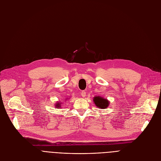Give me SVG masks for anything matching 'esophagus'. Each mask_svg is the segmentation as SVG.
I'll return each instance as SVG.
<instances>
[{
	"instance_id": "1",
	"label": "esophagus",
	"mask_w": 161,
	"mask_h": 161,
	"mask_svg": "<svg viewBox=\"0 0 161 161\" xmlns=\"http://www.w3.org/2000/svg\"><path fill=\"white\" fill-rule=\"evenodd\" d=\"M80 95H81V96L82 97H86V92L85 91H81V92H80Z\"/></svg>"
}]
</instances>
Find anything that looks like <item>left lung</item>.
<instances>
[{"label": "left lung", "instance_id": "8db88e82", "mask_svg": "<svg viewBox=\"0 0 161 161\" xmlns=\"http://www.w3.org/2000/svg\"><path fill=\"white\" fill-rule=\"evenodd\" d=\"M94 103L96 106L101 109H105L109 105L108 101L106 99H104L100 97H95L94 98Z\"/></svg>", "mask_w": 161, "mask_h": 161}]
</instances>
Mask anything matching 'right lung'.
<instances>
[{"instance_id":"right-lung-1","label":"right lung","mask_w":161,"mask_h":161,"mask_svg":"<svg viewBox=\"0 0 161 161\" xmlns=\"http://www.w3.org/2000/svg\"><path fill=\"white\" fill-rule=\"evenodd\" d=\"M60 104H61L60 103H57V104H56V107H57V108H59V107H60V106H61Z\"/></svg>"}]
</instances>
